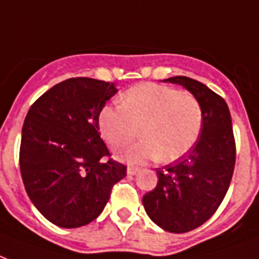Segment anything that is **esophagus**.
Instances as JSON below:
<instances>
[{
	"mask_svg": "<svg viewBox=\"0 0 259 259\" xmlns=\"http://www.w3.org/2000/svg\"><path fill=\"white\" fill-rule=\"evenodd\" d=\"M140 172V168L138 167H133V165H129L127 167V175H136V174Z\"/></svg>",
	"mask_w": 259,
	"mask_h": 259,
	"instance_id": "esophagus-1",
	"label": "esophagus"
}]
</instances>
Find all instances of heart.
<instances>
[{
    "mask_svg": "<svg viewBox=\"0 0 259 259\" xmlns=\"http://www.w3.org/2000/svg\"><path fill=\"white\" fill-rule=\"evenodd\" d=\"M202 122V107L194 95L144 84L127 91L119 107H104L99 115V129L115 149L133 141L141 129L144 140L122 151L119 157L136 164L155 159L171 163L194 147Z\"/></svg>",
    "mask_w": 259,
    "mask_h": 259,
    "instance_id": "obj_1",
    "label": "heart"
}]
</instances>
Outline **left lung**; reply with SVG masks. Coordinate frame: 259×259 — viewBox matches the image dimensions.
<instances>
[{"label":"left lung","instance_id":"1","mask_svg":"<svg viewBox=\"0 0 259 259\" xmlns=\"http://www.w3.org/2000/svg\"><path fill=\"white\" fill-rule=\"evenodd\" d=\"M163 81L185 87L200 100L204 114L194 147L175 163L156 168L159 182L143 197L152 222L183 234L209 220L226 197L236 157L234 132L226 100L205 84L185 76Z\"/></svg>","mask_w":259,"mask_h":259}]
</instances>
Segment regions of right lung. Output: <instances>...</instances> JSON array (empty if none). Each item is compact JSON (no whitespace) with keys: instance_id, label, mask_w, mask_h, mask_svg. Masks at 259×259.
Returning a JSON list of instances; mask_svg holds the SVG:
<instances>
[{"instance_id":"obj_1","label":"right lung","mask_w":259,"mask_h":259,"mask_svg":"<svg viewBox=\"0 0 259 259\" xmlns=\"http://www.w3.org/2000/svg\"><path fill=\"white\" fill-rule=\"evenodd\" d=\"M118 92L114 82L76 77L59 82L25 116L20 171L35 208L55 226H87L103 212L126 165L110 159L99 115Z\"/></svg>"}]
</instances>
